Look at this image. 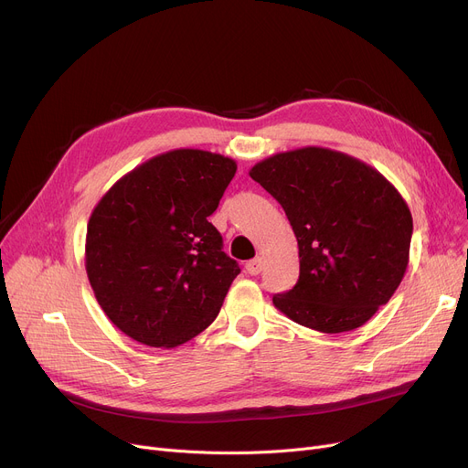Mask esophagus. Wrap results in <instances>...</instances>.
<instances>
[{"label":"esophagus","instance_id":"34e87169","mask_svg":"<svg viewBox=\"0 0 468 468\" xmlns=\"http://www.w3.org/2000/svg\"><path fill=\"white\" fill-rule=\"evenodd\" d=\"M263 269V260L261 258H254V260H250L249 263H247V271L250 273V275H258L260 271Z\"/></svg>","mask_w":468,"mask_h":468}]
</instances>
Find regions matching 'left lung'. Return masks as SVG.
I'll use <instances>...</instances> for the list:
<instances>
[{"label":"left lung","instance_id":"left-lung-1","mask_svg":"<svg viewBox=\"0 0 468 468\" xmlns=\"http://www.w3.org/2000/svg\"><path fill=\"white\" fill-rule=\"evenodd\" d=\"M298 240L300 279L275 293L290 321L323 334L360 328L404 279L411 212L379 170L330 147L305 145L256 163Z\"/></svg>","mask_w":468,"mask_h":468}]
</instances>
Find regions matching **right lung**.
Returning <instances> with one entry per match:
<instances>
[{
	"label": "right lung",
	"instance_id": "obj_1",
	"mask_svg": "<svg viewBox=\"0 0 468 468\" xmlns=\"http://www.w3.org/2000/svg\"><path fill=\"white\" fill-rule=\"evenodd\" d=\"M235 172L229 157L180 147L138 165L96 203L85 269L122 334L172 349L214 323L240 269L208 216Z\"/></svg>",
	"mask_w": 468,
	"mask_h": 468
}]
</instances>
